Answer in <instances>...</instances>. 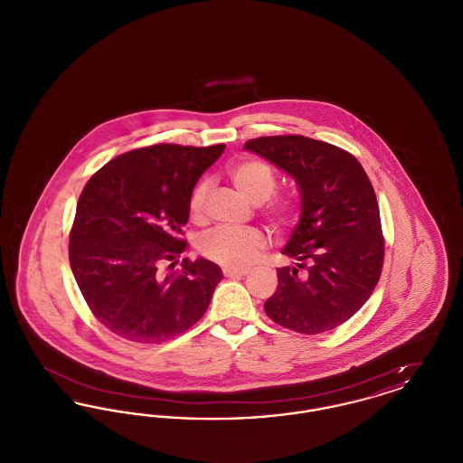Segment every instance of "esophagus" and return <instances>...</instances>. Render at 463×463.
Masks as SVG:
<instances>
[{
    "mask_svg": "<svg viewBox=\"0 0 463 463\" xmlns=\"http://www.w3.org/2000/svg\"><path fill=\"white\" fill-rule=\"evenodd\" d=\"M248 270H238V269H223V276L229 279H240L242 276H246Z\"/></svg>",
    "mask_w": 463,
    "mask_h": 463,
    "instance_id": "obj_1",
    "label": "esophagus"
}]
</instances>
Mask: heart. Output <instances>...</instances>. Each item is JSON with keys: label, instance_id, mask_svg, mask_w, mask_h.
<instances>
[{"label": "heart", "instance_id": "heart-1", "mask_svg": "<svg viewBox=\"0 0 463 463\" xmlns=\"http://www.w3.org/2000/svg\"><path fill=\"white\" fill-rule=\"evenodd\" d=\"M229 176L236 189L251 203H264L276 193L278 178L274 170L260 159H242L229 166ZM210 191L208 180H199L189 199V213L194 222L204 221L206 198ZM293 203L274 199L267 204L265 213L270 222L283 229L293 221ZM199 251L204 259L225 269H244L253 264L264 251V234L257 229L217 227L199 238Z\"/></svg>", "mask_w": 463, "mask_h": 463}]
</instances>
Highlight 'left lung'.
Instances as JSON below:
<instances>
[{"mask_svg":"<svg viewBox=\"0 0 463 463\" xmlns=\"http://www.w3.org/2000/svg\"><path fill=\"white\" fill-rule=\"evenodd\" d=\"M293 176L300 221L278 269L267 316L304 335L330 331L351 319L373 293L383 265V236L373 185L351 153L304 135L259 137L244 144Z\"/></svg>","mask_w":463,"mask_h":463,"instance_id":"8db88e82","label":"left lung"}]
</instances>
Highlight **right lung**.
Listing matches in <instances>:
<instances>
[{
    "label": "right lung",
    "mask_w": 463,
    "mask_h": 463,
    "mask_svg": "<svg viewBox=\"0 0 463 463\" xmlns=\"http://www.w3.org/2000/svg\"><path fill=\"white\" fill-rule=\"evenodd\" d=\"M225 146L156 144L118 156L90 178L69 234V262L93 316L118 336L161 344L196 325L221 267L184 259L193 189ZM171 270L166 273L164 265Z\"/></svg>",
    "instance_id": "obj_1"
}]
</instances>
